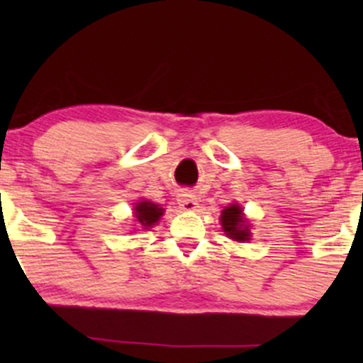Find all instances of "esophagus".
I'll use <instances>...</instances> for the list:
<instances>
[{"label": "esophagus", "mask_w": 363, "mask_h": 363, "mask_svg": "<svg viewBox=\"0 0 363 363\" xmlns=\"http://www.w3.org/2000/svg\"><path fill=\"white\" fill-rule=\"evenodd\" d=\"M177 203L179 206H182V210H196V208H198V199H196L194 194L189 193L179 194Z\"/></svg>", "instance_id": "esophagus-1"}]
</instances>
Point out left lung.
<instances>
[{
	"mask_svg": "<svg viewBox=\"0 0 363 363\" xmlns=\"http://www.w3.org/2000/svg\"><path fill=\"white\" fill-rule=\"evenodd\" d=\"M220 222H222L223 232L230 237V239L244 242V240H249V237H251L249 227L245 225L242 208L239 205H230L225 208L222 211V218H220Z\"/></svg>",
	"mask_w": 363,
	"mask_h": 363,
	"instance_id": "8db88e82",
	"label": "left lung"
}]
</instances>
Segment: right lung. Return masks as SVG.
Wrapping results in <instances>:
<instances>
[{
  "mask_svg": "<svg viewBox=\"0 0 363 363\" xmlns=\"http://www.w3.org/2000/svg\"><path fill=\"white\" fill-rule=\"evenodd\" d=\"M162 215H164V210H162L158 205H155V203H150V201L136 203L135 216L136 220H138V223L143 225L145 228L155 225L158 220H160Z\"/></svg>",
  "mask_w": 363,
  "mask_h": 363,
  "instance_id": "1",
  "label": "right lung"
}]
</instances>
